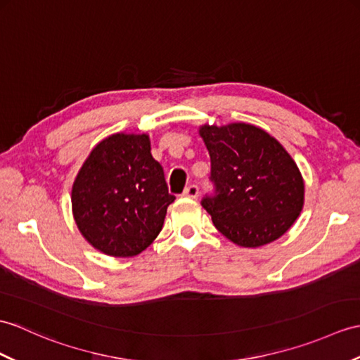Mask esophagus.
Wrapping results in <instances>:
<instances>
[{
    "instance_id": "1",
    "label": "esophagus",
    "mask_w": 360,
    "mask_h": 360,
    "mask_svg": "<svg viewBox=\"0 0 360 360\" xmlns=\"http://www.w3.org/2000/svg\"><path fill=\"white\" fill-rule=\"evenodd\" d=\"M184 196L196 199L199 196V187L196 186V184H190V186H187L186 190H184Z\"/></svg>"
}]
</instances>
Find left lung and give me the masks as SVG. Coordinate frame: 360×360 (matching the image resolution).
<instances>
[{"label":"left lung","instance_id":"8db88e82","mask_svg":"<svg viewBox=\"0 0 360 360\" xmlns=\"http://www.w3.org/2000/svg\"><path fill=\"white\" fill-rule=\"evenodd\" d=\"M212 161L214 195L202 199L214 227L240 247L281 238L304 207V179L293 158L252 124L202 125Z\"/></svg>","mask_w":360,"mask_h":360}]
</instances>
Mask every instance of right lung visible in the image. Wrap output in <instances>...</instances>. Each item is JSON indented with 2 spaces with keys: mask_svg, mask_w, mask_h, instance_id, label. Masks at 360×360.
<instances>
[{
  "mask_svg": "<svg viewBox=\"0 0 360 360\" xmlns=\"http://www.w3.org/2000/svg\"><path fill=\"white\" fill-rule=\"evenodd\" d=\"M173 200L146 133H116L103 139L72 187L73 219L81 235L115 257L136 256L152 244Z\"/></svg>",
  "mask_w": 360,
  "mask_h": 360,
  "instance_id": "add662e5",
  "label": "right lung"
}]
</instances>
